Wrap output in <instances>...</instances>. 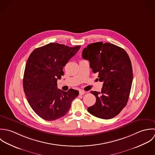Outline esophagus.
<instances>
[{
  "label": "esophagus",
  "instance_id": "obj_1",
  "mask_svg": "<svg viewBox=\"0 0 155 155\" xmlns=\"http://www.w3.org/2000/svg\"><path fill=\"white\" fill-rule=\"evenodd\" d=\"M84 93H85V92L83 91H82V90L80 91V92H79V93H80V95H83V94H84Z\"/></svg>",
  "mask_w": 155,
  "mask_h": 155
}]
</instances>
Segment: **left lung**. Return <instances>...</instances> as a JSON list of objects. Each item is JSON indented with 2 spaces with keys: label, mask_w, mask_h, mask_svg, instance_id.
<instances>
[{
  "label": "left lung",
  "mask_w": 155,
  "mask_h": 155,
  "mask_svg": "<svg viewBox=\"0 0 155 155\" xmlns=\"http://www.w3.org/2000/svg\"><path fill=\"white\" fill-rule=\"evenodd\" d=\"M82 57L89 61L93 73H97L99 81L104 83L101 92L91 91L96 101L87 111L103 119L114 117L126 105L131 89L133 74L128 54L116 45L97 42L88 45Z\"/></svg>",
  "instance_id": "obj_1"
}]
</instances>
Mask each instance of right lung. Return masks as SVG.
<instances>
[{
	"label": "right lung",
	"mask_w": 155,
	"mask_h": 155,
	"mask_svg": "<svg viewBox=\"0 0 155 155\" xmlns=\"http://www.w3.org/2000/svg\"><path fill=\"white\" fill-rule=\"evenodd\" d=\"M81 46L69 47L50 43L35 49L26 64L23 89L33 110L42 119L53 121L63 117L79 92L58 89L57 81L64 75L63 68Z\"/></svg>",
	"instance_id": "right-lung-1"
}]
</instances>
